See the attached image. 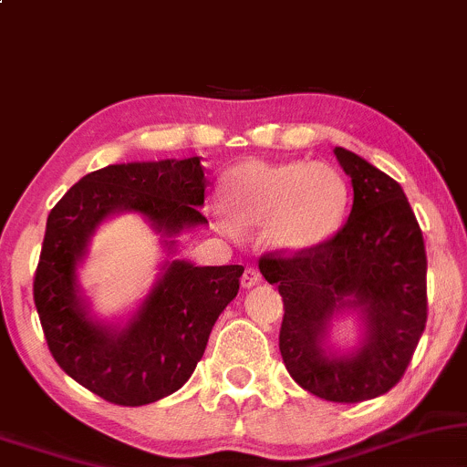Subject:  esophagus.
Segmentation results:
<instances>
[{
  "label": "esophagus",
  "mask_w": 467,
  "mask_h": 467,
  "mask_svg": "<svg viewBox=\"0 0 467 467\" xmlns=\"http://www.w3.org/2000/svg\"><path fill=\"white\" fill-rule=\"evenodd\" d=\"M261 283V274H258V269L254 267H248L244 272V276H241V287L244 289H252L254 285Z\"/></svg>",
  "instance_id": "34e87169"
}]
</instances>
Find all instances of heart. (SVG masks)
Wrapping results in <instances>:
<instances>
[{"label": "heart", "mask_w": 467, "mask_h": 467, "mask_svg": "<svg viewBox=\"0 0 467 467\" xmlns=\"http://www.w3.org/2000/svg\"><path fill=\"white\" fill-rule=\"evenodd\" d=\"M223 213L213 215L219 233L261 226L272 248L306 254L339 233L350 206L344 173L328 162L245 161L222 178Z\"/></svg>", "instance_id": "1"}]
</instances>
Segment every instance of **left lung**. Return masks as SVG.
I'll use <instances>...</instances> for the list:
<instances>
[{
	"instance_id": "1",
	"label": "left lung",
	"mask_w": 467,
	"mask_h": 467,
	"mask_svg": "<svg viewBox=\"0 0 467 467\" xmlns=\"http://www.w3.org/2000/svg\"><path fill=\"white\" fill-rule=\"evenodd\" d=\"M335 156L355 191L346 226L306 254L269 252L258 269L283 296L278 346L291 379L324 400L361 402L402 379L424 333L426 250L400 184L355 151ZM348 312L362 339L337 351L329 328Z\"/></svg>"
}]
</instances>
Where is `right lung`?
I'll return each mask as SVG.
<instances>
[{
  "label": "right lung",
  "instance_id": "1",
  "mask_svg": "<svg viewBox=\"0 0 467 467\" xmlns=\"http://www.w3.org/2000/svg\"><path fill=\"white\" fill-rule=\"evenodd\" d=\"M204 189L200 156L121 162L87 173L49 213L35 274L38 319L56 363L104 400L141 407L187 383L244 267L167 258L130 317L109 324L93 316L78 280L91 237L109 217L139 213L171 256L178 234L209 223Z\"/></svg>",
  "mask_w": 467,
  "mask_h": 467
}]
</instances>
